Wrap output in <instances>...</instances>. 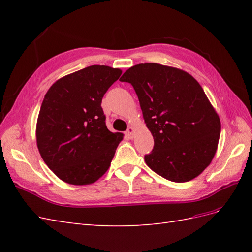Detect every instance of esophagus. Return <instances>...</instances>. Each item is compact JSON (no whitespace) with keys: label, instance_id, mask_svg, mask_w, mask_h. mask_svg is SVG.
I'll list each match as a JSON object with an SVG mask.
<instances>
[{"label":"esophagus","instance_id":"1","mask_svg":"<svg viewBox=\"0 0 252 252\" xmlns=\"http://www.w3.org/2000/svg\"><path fill=\"white\" fill-rule=\"evenodd\" d=\"M125 135L127 136L128 139H132L133 138V128L132 127H129L127 129V131L125 132Z\"/></svg>","mask_w":252,"mask_h":252}]
</instances>
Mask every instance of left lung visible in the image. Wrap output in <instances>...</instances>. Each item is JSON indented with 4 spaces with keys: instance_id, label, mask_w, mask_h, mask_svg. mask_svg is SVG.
I'll return each mask as SVG.
<instances>
[{
    "instance_id": "obj_1",
    "label": "left lung",
    "mask_w": 252,
    "mask_h": 252,
    "mask_svg": "<svg viewBox=\"0 0 252 252\" xmlns=\"http://www.w3.org/2000/svg\"><path fill=\"white\" fill-rule=\"evenodd\" d=\"M120 81L132 85L154 136V148L144 157L149 168L175 183L202 173L216 155L220 122L197 81L157 63L129 68Z\"/></svg>"
}]
</instances>
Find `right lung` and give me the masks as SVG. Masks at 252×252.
I'll return each mask as SVG.
<instances>
[{
    "mask_svg": "<svg viewBox=\"0 0 252 252\" xmlns=\"http://www.w3.org/2000/svg\"><path fill=\"white\" fill-rule=\"evenodd\" d=\"M122 71L93 65L58 80L43 100L36 123L42 158L72 185L94 183L107 171L123 134L106 126L102 98Z\"/></svg>",
    "mask_w": 252,
    "mask_h": 252,
    "instance_id": "right-lung-1",
    "label": "right lung"
}]
</instances>
